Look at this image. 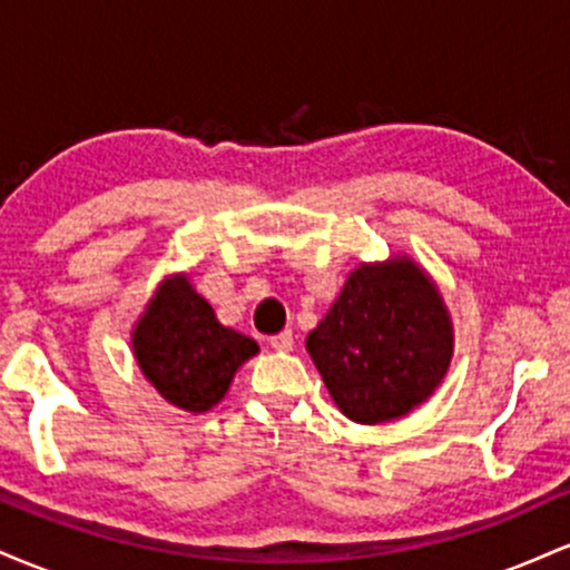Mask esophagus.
Segmentation results:
<instances>
[{"label":"esophagus","instance_id":"esophagus-1","mask_svg":"<svg viewBox=\"0 0 570 570\" xmlns=\"http://www.w3.org/2000/svg\"><path fill=\"white\" fill-rule=\"evenodd\" d=\"M267 343H271L273 351H292L294 337H292V332H278V335H273Z\"/></svg>","mask_w":570,"mask_h":570}]
</instances>
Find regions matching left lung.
<instances>
[{
  "mask_svg": "<svg viewBox=\"0 0 570 570\" xmlns=\"http://www.w3.org/2000/svg\"><path fill=\"white\" fill-rule=\"evenodd\" d=\"M305 348L332 402L362 426L396 421L440 389L453 362L448 305L407 254L358 263Z\"/></svg>",
  "mask_w": 570,
  "mask_h": 570,
  "instance_id": "obj_1",
  "label": "left lung"
}]
</instances>
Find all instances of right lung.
Listing matches in <instances>:
<instances>
[{
  "instance_id": "1",
  "label": "right lung",
  "mask_w": 570,
  "mask_h": 570,
  "mask_svg": "<svg viewBox=\"0 0 570 570\" xmlns=\"http://www.w3.org/2000/svg\"><path fill=\"white\" fill-rule=\"evenodd\" d=\"M130 351L141 375L168 404L200 415L225 399L235 372L257 356L259 345L219 324L189 273H171L136 318Z\"/></svg>"
}]
</instances>
